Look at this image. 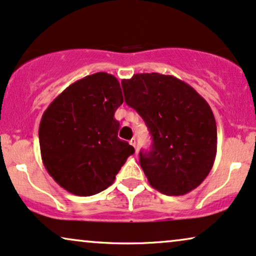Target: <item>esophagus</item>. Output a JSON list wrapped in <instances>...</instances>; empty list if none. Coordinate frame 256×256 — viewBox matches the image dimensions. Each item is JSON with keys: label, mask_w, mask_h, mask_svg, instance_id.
Wrapping results in <instances>:
<instances>
[{"label": "esophagus", "mask_w": 256, "mask_h": 256, "mask_svg": "<svg viewBox=\"0 0 256 256\" xmlns=\"http://www.w3.org/2000/svg\"><path fill=\"white\" fill-rule=\"evenodd\" d=\"M129 144H130L132 146H133V147L135 148V150H136V138H133L130 141H129Z\"/></svg>", "instance_id": "esophagus-1"}]
</instances>
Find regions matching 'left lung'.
<instances>
[{
    "mask_svg": "<svg viewBox=\"0 0 256 256\" xmlns=\"http://www.w3.org/2000/svg\"><path fill=\"white\" fill-rule=\"evenodd\" d=\"M124 100L153 138L140 165L153 188L167 196L194 190L212 168L217 127L212 110L194 88L170 74H136L121 82Z\"/></svg>",
    "mask_w": 256,
    "mask_h": 256,
    "instance_id": "8db88e82",
    "label": "left lung"
}]
</instances>
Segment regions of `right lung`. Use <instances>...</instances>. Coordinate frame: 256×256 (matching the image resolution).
<instances>
[{"instance_id": "add662e5", "label": "right lung", "mask_w": 256, "mask_h": 256, "mask_svg": "<svg viewBox=\"0 0 256 256\" xmlns=\"http://www.w3.org/2000/svg\"><path fill=\"white\" fill-rule=\"evenodd\" d=\"M122 103L116 77L97 72L66 88L45 110L39 126L41 159L66 191L88 197L106 190L134 153L118 138L114 114Z\"/></svg>"}]
</instances>
